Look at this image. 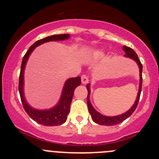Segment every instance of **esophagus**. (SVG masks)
Segmentation results:
<instances>
[{"mask_svg": "<svg viewBox=\"0 0 159 159\" xmlns=\"http://www.w3.org/2000/svg\"><path fill=\"white\" fill-rule=\"evenodd\" d=\"M81 82L83 84H86L88 83V77L86 75H83L81 76Z\"/></svg>", "mask_w": 159, "mask_h": 159, "instance_id": "1", "label": "esophagus"}]
</instances>
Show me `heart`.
Here are the masks:
<instances>
[{"label": "heart", "mask_w": 159, "mask_h": 159, "mask_svg": "<svg viewBox=\"0 0 159 159\" xmlns=\"http://www.w3.org/2000/svg\"><path fill=\"white\" fill-rule=\"evenodd\" d=\"M99 54H101V52H99Z\"/></svg>", "instance_id": "obj_1"}]
</instances>
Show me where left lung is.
Returning <instances> with one entry per match:
<instances>
[{"label": "left lung", "mask_w": 159, "mask_h": 159, "mask_svg": "<svg viewBox=\"0 0 159 159\" xmlns=\"http://www.w3.org/2000/svg\"><path fill=\"white\" fill-rule=\"evenodd\" d=\"M123 50L125 52L124 57H129L130 59H133V60L135 61L138 64L139 67V71H140V82H139V92H138L137 99H136L135 102L134 103V105L131 107L130 110L127 111V112L122 114L120 116H105L101 115L100 113H99L98 111H95V108L92 107V103L90 102V86L89 84L87 85V89H88V98H87V102H88V111H89L90 114H91V116H92V119L95 123H98L99 125H104V126H114V125L119 124V123H122L123 121H124L125 119H127L128 117H130L132 115V113L134 111V110L136 109L138 106V103H139V101L140 98V94H141L142 91V82H143V76H142V71H143V65H142L141 62H140L139 59L138 57V55L136 54L135 52L133 50L130 48L127 47V46H123Z\"/></svg>", "instance_id": "8db88e82"}]
</instances>
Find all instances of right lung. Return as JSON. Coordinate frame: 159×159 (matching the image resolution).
Instances as JSON below:
<instances>
[{
  "mask_svg": "<svg viewBox=\"0 0 159 159\" xmlns=\"http://www.w3.org/2000/svg\"><path fill=\"white\" fill-rule=\"evenodd\" d=\"M69 34L53 35V36H48V37L43 38L41 40H37L29 48L22 60L20 73L19 77V86H18L22 105H23L25 111L27 112L31 119L43 126H58V125H61L65 123V121L67 120V115L70 111V106H71L72 97L74 95V91H75V88L78 87L79 85H80L81 84L80 76L70 78L66 81L64 88H63L62 95L60 97V101L54 107L51 108L49 110H36L29 106L24 96V71H25V65H26L29 56L36 47L45 43V42L67 40L69 38Z\"/></svg>",
  "mask_w": 159,
  "mask_h": 159,
  "instance_id": "1",
  "label": "right lung"
}]
</instances>
